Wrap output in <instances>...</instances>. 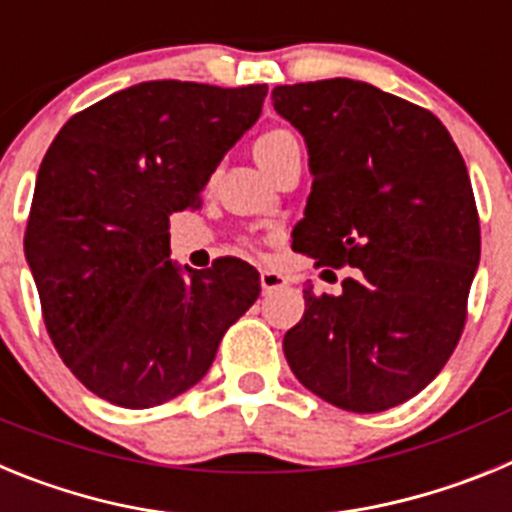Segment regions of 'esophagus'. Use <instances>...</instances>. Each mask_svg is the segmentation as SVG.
I'll use <instances>...</instances> for the list:
<instances>
[{
    "instance_id": "1",
    "label": "esophagus",
    "mask_w": 512,
    "mask_h": 512,
    "mask_svg": "<svg viewBox=\"0 0 512 512\" xmlns=\"http://www.w3.org/2000/svg\"><path fill=\"white\" fill-rule=\"evenodd\" d=\"M282 287H287V277H284V274L271 269L261 271V289H264L266 295H269V292H277V289Z\"/></svg>"
}]
</instances>
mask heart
I'll list each match as a JSON object with an SVG mask.
<instances>
[{
    "label": "heart",
    "instance_id": "obj_1",
    "mask_svg": "<svg viewBox=\"0 0 512 512\" xmlns=\"http://www.w3.org/2000/svg\"><path fill=\"white\" fill-rule=\"evenodd\" d=\"M297 146H300V143H297L295 135L284 128H277V130H269V133H264L259 140H256L253 156H256V161L261 164V169L266 171L284 151H287V148H297Z\"/></svg>",
    "mask_w": 512,
    "mask_h": 512
}]
</instances>
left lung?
I'll return each mask as SVG.
<instances>
[{
	"label": "left lung",
	"mask_w": 512,
	"mask_h": 512,
	"mask_svg": "<svg viewBox=\"0 0 512 512\" xmlns=\"http://www.w3.org/2000/svg\"><path fill=\"white\" fill-rule=\"evenodd\" d=\"M271 99L310 153L292 248L315 266H354L341 295L307 284L284 356L312 395L382 413L436 379L464 330L479 264L467 166L433 112L364 81H307Z\"/></svg>",
	"instance_id": "8db88e82"
}]
</instances>
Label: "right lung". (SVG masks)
<instances>
[{"instance_id": "obj_1", "label": "right lung", "mask_w": 512, "mask_h": 512, "mask_svg": "<svg viewBox=\"0 0 512 512\" xmlns=\"http://www.w3.org/2000/svg\"><path fill=\"white\" fill-rule=\"evenodd\" d=\"M266 92L143 81L71 117L45 153L25 256L58 356L102 400L143 410L187 392L259 297V271L233 256L176 266L169 215L202 205Z\"/></svg>"}]
</instances>
